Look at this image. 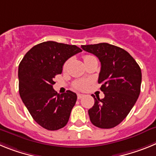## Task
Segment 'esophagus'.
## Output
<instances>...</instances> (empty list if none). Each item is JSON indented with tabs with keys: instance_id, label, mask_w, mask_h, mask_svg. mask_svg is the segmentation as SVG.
Listing matches in <instances>:
<instances>
[{
	"instance_id": "obj_1",
	"label": "esophagus",
	"mask_w": 156,
	"mask_h": 156,
	"mask_svg": "<svg viewBox=\"0 0 156 156\" xmlns=\"http://www.w3.org/2000/svg\"><path fill=\"white\" fill-rule=\"evenodd\" d=\"M83 96H84V94H77V98H78V99H81Z\"/></svg>"
}]
</instances>
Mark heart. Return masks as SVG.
<instances>
[{
  "mask_svg": "<svg viewBox=\"0 0 156 156\" xmlns=\"http://www.w3.org/2000/svg\"><path fill=\"white\" fill-rule=\"evenodd\" d=\"M91 57H93V56L87 55L83 56V60H84L85 62L87 61V59L90 58ZM66 65H67V63L65 64L64 68L66 66ZM89 83H90V81L88 80H76L74 82L73 87L75 88H76V89H78V90H85V89L87 88Z\"/></svg>",
  "mask_w": 156,
  "mask_h": 156,
  "instance_id": "1",
  "label": "heart"
}]
</instances>
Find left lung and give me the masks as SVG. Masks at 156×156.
I'll list each match as a JSON object with an SVG mask.
<instances>
[{
  "label": "left lung",
  "instance_id": "8db88e82",
  "mask_svg": "<svg viewBox=\"0 0 156 156\" xmlns=\"http://www.w3.org/2000/svg\"><path fill=\"white\" fill-rule=\"evenodd\" d=\"M83 50L98 58V83L105 98L94 99L88 110L95 126L110 129L119 125L129 114L140 92L141 70L133 58L122 48L107 43L82 45Z\"/></svg>",
  "mask_w": 156,
  "mask_h": 156
}]
</instances>
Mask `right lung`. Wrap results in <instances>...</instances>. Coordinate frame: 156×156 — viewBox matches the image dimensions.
Here are the masks:
<instances>
[{
    "label": "right lung",
    "mask_w": 156,
    "mask_h": 156,
    "mask_svg": "<svg viewBox=\"0 0 156 156\" xmlns=\"http://www.w3.org/2000/svg\"><path fill=\"white\" fill-rule=\"evenodd\" d=\"M80 51L76 45L46 41L33 47L19 64L20 97L34 120L44 129L57 130L68 122L76 94H58L53 89L54 79L62 73L64 63Z\"/></svg>",
    "instance_id": "obj_1"
}]
</instances>
